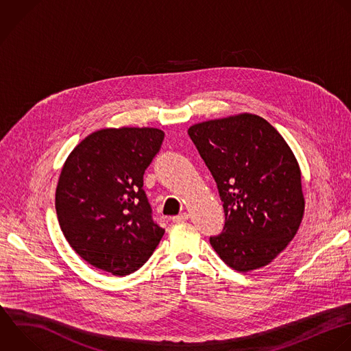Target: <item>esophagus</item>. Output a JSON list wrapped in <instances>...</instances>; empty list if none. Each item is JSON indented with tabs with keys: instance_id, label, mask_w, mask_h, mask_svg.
<instances>
[{
	"instance_id": "esophagus-1",
	"label": "esophagus",
	"mask_w": 351,
	"mask_h": 351,
	"mask_svg": "<svg viewBox=\"0 0 351 351\" xmlns=\"http://www.w3.org/2000/svg\"><path fill=\"white\" fill-rule=\"evenodd\" d=\"M188 218H189V214H188V213H182V214H180V215H177V217H173L171 221H173L174 223H178V222L188 221Z\"/></svg>"
}]
</instances>
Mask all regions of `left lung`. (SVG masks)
<instances>
[{
  "instance_id": "1",
  "label": "left lung",
  "mask_w": 351,
  "mask_h": 351,
  "mask_svg": "<svg viewBox=\"0 0 351 351\" xmlns=\"http://www.w3.org/2000/svg\"><path fill=\"white\" fill-rule=\"evenodd\" d=\"M223 202L225 226L210 244L232 269L270 263L295 237L304 213L300 169L263 118L239 114L188 129Z\"/></svg>"
}]
</instances>
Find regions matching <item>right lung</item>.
I'll return each mask as SVG.
<instances>
[{
	"label": "right lung",
	"instance_id": "right-lung-1",
	"mask_svg": "<svg viewBox=\"0 0 351 351\" xmlns=\"http://www.w3.org/2000/svg\"><path fill=\"white\" fill-rule=\"evenodd\" d=\"M163 138L155 128L101 129L69 155L56 188V214L69 244L92 266L130 274L165 234L143 189Z\"/></svg>",
	"mask_w": 351,
	"mask_h": 351
}]
</instances>
